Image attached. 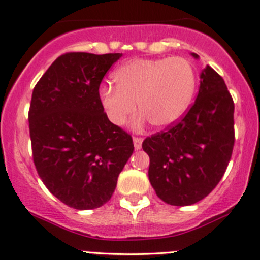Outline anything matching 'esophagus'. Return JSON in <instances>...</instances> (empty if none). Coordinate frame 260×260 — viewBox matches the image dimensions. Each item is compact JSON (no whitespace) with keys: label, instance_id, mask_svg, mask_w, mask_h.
I'll use <instances>...</instances> for the list:
<instances>
[{"label":"esophagus","instance_id":"obj_1","mask_svg":"<svg viewBox=\"0 0 260 260\" xmlns=\"http://www.w3.org/2000/svg\"><path fill=\"white\" fill-rule=\"evenodd\" d=\"M133 141H134V147H135L136 150H140L141 146H142V139L134 136Z\"/></svg>","mask_w":260,"mask_h":260}]
</instances>
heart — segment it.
I'll use <instances>...</instances> for the list:
<instances>
[{
  "mask_svg": "<svg viewBox=\"0 0 260 260\" xmlns=\"http://www.w3.org/2000/svg\"><path fill=\"white\" fill-rule=\"evenodd\" d=\"M116 88L102 86L100 104L108 119L124 125L138 109L136 126L151 121L156 127L174 125L183 116L193 98L196 74L185 58H136L122 64L113 74Z\"/></svg>",
  "mask_w": 260,
  "mask_h": 260,
  "instance_id": "obj_1",
  "label": "heart"
}]
</instances>
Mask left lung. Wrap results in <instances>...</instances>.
<instances>
[{
  "instance_id": "obj_1",
  "label": "left lung",
  "mask_w": 260,
  "mask_h": 260,
  "mask_svg": "<svg viewBox=\"0 0 260 260\" xmlns=\"http://www.w3.org/2000/svg\"><path fill=\"white\" fill-rule=\"evenodd\" d=\"M200 78L198 95L186 115L142 142L150 157L151 186L172 206L193 205L208 196L233 151L234 103L227 85L209 66Z\"/></svg>"
}]
</instances>
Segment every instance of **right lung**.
Listing matches in <instances>:
<instances>
[{"label": "right lung", "instance_id": "right-lung-1", "mask_svg": "<svg viewBox=\"0 0 260 260\" xmlns=\"http://www.w3.org/2000/svg\"><path fill=\"white\" fill-rule=\"evenodd\" d=\"M121 53H66L33 89L28 113L35 166L49 192L75 209L102 207L133 155V139L104 113L99 86Z\"/></svg>", "mask_w": 260, "mask_h": 260}]
</instances>
